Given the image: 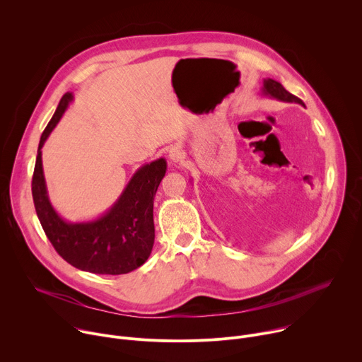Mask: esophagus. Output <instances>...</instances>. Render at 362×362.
Masks as SVG:
<instances>
[{"instance_id":"1","label":"esophagus","mask_w":362,"mask_h":362,"mask_svg":"<svg viewBox=\"0 0 362 362\" xmlns=\"http://www.w3.org/2000/svg\"><path fill=\"white\" fill-rule=\"evenodd\" d=\"M169 159H170L172 163H179V162H182V159H183V150H182L180 147H177V146L172 147V148L169 150Z\"/></svg>"}]
</instances>
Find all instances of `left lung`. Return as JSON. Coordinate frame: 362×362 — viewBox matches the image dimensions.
Here are the masks:
<instances>
[{
    "label": "left lung",
    "instance_id": "left-lung-1",
    "mask_svg": "<svg viewBox=\"0 0 362 362\" xmlns=\"http://www.w3.org/2000/svg\"><path fill=\"white\" fill-rule=\"evenodd\" d=\"M262 94L268 95L271 98L285 101V103H298V105L303 106V101L298 98L296 95L291 94L288 90L284 88V86L274 80V78H264V86H262Z\"/></svg>",
    "mask_w": 362,
    "mask_h": 362
}]
</instances>
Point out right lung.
Returning a JSON list of instances; mask_svg holds the SVG:
<instances>
[{"instance_id":"right-lung-1","label":"right lung","mask_w":362,"mask_h":362,"mask_svg":"<svg viewBox=\"0 0 362 362\" xmlns=\"http://www.w3.org/2000/svg\"><path fill=\"white\" fill-rule=\"evenodd\" d=\"M73 93H66L41 134L33 175V199L38 221L59 255L80 271L100 275L129 274L141 267L154 243L153 200L166 175V159L140 166L110 208L91 221L69 222L49 202L41 148L59 124Z\"/></svg>"}]
</instances>
